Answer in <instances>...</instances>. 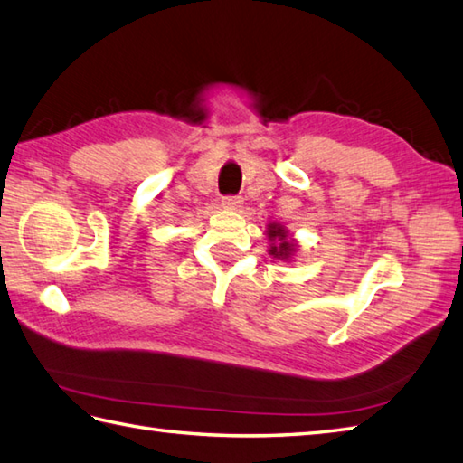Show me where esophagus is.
Instances as JSON below:
<instances>
[{
  "mask_svg": "<svg viewBox=\"0 0 463 463\" xmlns=\"http://www.w3.org/2000/svg\"><path fill=\"white\" fill-rule=\"evenodd\" d=\"M241 197L240 195H225L222 200V205L228 207V210H240L241 207Z\"/></svg>",
  "mask_w": 463,
  "mask_h": 463,
  "instance_id": "34e87169",
  "label": "esophagus"
}]
</instances>
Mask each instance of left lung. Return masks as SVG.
Segmentation results:
<instances>
[{"label":"left lung","instance_id":"8db88e82","mask_svg":"<svg viewBox=\"0 0 463 463\" xmlns=\"http://www.w3.org/2000/svg\"><path fill=\"white\" fill-rule=\"evenodd\" d=\"M266 235H268V240H269V250H268L269 256L278 258L281 261H291V258H294V253L298 251V245H296L294 240H291V235L286 230V225L276 223V222L268 223Z\"/></svg>","mask_w":463,"mask_h":463}]
</instances>
